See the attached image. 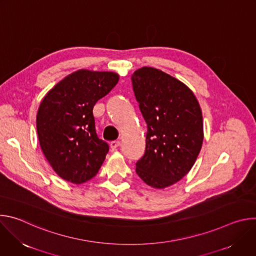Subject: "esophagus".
<instances>
[{
	"instance_id": "esophagus-1",
	"label": "esophagus",
	"mask_w": 256,
	"mask_h": 256,
	"mask_svg": "<svg viewBox=\"0 0 256 256\" xmlns=\"http://www.w3.org/2000/svg\"><path fill=\"white\" fill-rule=\"evenodd\" d=\"M120 146V140H114L110 142V148L112 150H116L118 147Z\"/></svg>"
}]
</instances>
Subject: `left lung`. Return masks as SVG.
I'll return each instance as SVG.
<instances>
[{"label": "left lung", "mask_w": 256, "mask_h": 256, "mask_svg": "<svg viewBox=\"0 0 256 256\" xmlns=\"http://www.w3.org/2000/svg\"><path fill=\"white\" fill-rule=\"evenodd\" d=\"M132 82L148 126L146 151L136 172L146 184L163 190L184 178L196 163L204 140L202 109L184 83L161 70L142 66Z\"/></svg>", "instance_id": "1"}]
</instances>
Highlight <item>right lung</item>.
<instances>
[{"label": "right lung", "mask_w": 256, "mask_h": 256, "mask_svg": "<svg viewBox=\"0 0 256 256\" xmlns=\"http://www.w3.org/2000/svg\"><path fill=\"white\" fill-rule=\"evenodd\" d=\"M120 80L114 72L79 70L44 97L36 128L40 148L56 173L81 184L99 171L109 150L95 130L93 107Z\"/></svg>", "instance_id": "right-lung-1"}]
</instances>
